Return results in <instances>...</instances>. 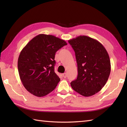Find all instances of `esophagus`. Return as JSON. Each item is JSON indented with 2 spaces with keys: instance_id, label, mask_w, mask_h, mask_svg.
I'll list each match as a JSON object with an SVG mask.
<instances>
[{
  "instance_id": "esophagus-1",
  "label": "esophagus",
  "mask_w": 127,
  "mask_h": 127,
  "mask_svg": "<svg viewBox=\"0 0 127 127\" xmlns=\"http://www.w3.org/2000/svg\"><path fill=\"white\" fill-rule=\"evenodd\" d=\"M62 75H63V77L64 78H66V76H67V75H66V73H64V74H62Z\"/></svg>"
}]
</instances>
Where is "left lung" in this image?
<instances>
[{
	"label": "left lung",
	"mask_w": 127,
	"mask_h": 127,
	"mask_svg": "<svg viewBox=\"0 0 127 127\" xmlns=\"http://www.w3.org/2000/svg\"><path fill=\"white\" fill-rule=\"evenodd\" d=\"M77 64V79L70 83L72 88L84 96L98 93L106 84L111 71L109 54L96 40L80 35L68 41Z\"/></svg>",
	"instance_id": "left-lung-1"
}]
</instances>
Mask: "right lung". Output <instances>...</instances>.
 <instances>
[{
  "mask_svg": "<svg viewBox=\"0 0 127 127\" xmlns=\"http://www.w3.org/2000/svg\"><path fill=\"white\" fill-rule=\"evenodd\" d=\"M67 43L52 35L41 34L24 47L18 59V70L25 88L41 97L55 90L60 79L54 71L56 52Z\"/></svg>",
  "mask_w": 127,
  "mask_h": 127,
  "instance_id": "add662e5",
  "label": "right lung"
}]
</instances>
